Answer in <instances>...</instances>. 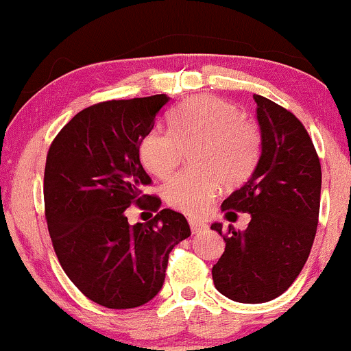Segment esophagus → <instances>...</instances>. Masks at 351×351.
<instances>
[{"instance_id": "1", "label": "esophagus", "mask_w": 351, "mask_h": 351, "mask_svg": "<svg viewBox=\"0 0 351 351\" xmlns=\"http://www.w3.org/2000/svg\"><path fill=\"white\" fill-rule=\"evenodd\" d=\"M188 224H189V228H191L193 232H201L206 229V223H204V221H199V219H188Z\"/></svg>"}]
</instances>
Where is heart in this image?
<instances>
[{
	"label": "heart",
	"mask_w": 351,
	"mask_h": 351,
	"mask_svg": "<svg viewBox=\"0 0 351 351\" xmlns=\"http://www.w3.org/2000/svg\"><path fill=\"white\" fill-rule=\"evenodd\" d=\"M259 123L236 104L196 95L168 115V132L150 130L138 145L140 162L156 178H170L189 152L191 168L165 184V201L176 211L199 216L221 186L251 176L261 155Z\"/></svg>",
	"instance_id": "1"
}]
</instances>
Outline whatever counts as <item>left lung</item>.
<instances>
[{"label":"left lung","mask_w":351,"mask_h":351,"mask_svg":"<svg viewBox=\"0 0 351 351\" xmlns=\"http://www.w3.org/2000/svg\"><path fill=\"white\" fill-rule=\"evenodd\" d=\"M263 152L252 176L221 204L228 219L249 213L245 231L215 223L226 249L213 265L216 289L241 304L284 293L308 259L320 211L322 168L304 123L279 104L254 95Z\"/></svg>","instance_id":"obj_1"}]
</instances>
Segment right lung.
<instances>
[{"label":"right lung","instance_id":"right-lung-1","mask_svg":"<svg viewBox=\"0 0 351 351\" xmlns=\"http://www.w3.org/2000/svg\"><path fill=\"white\" fill-rule=\"evenodd\" d=\"M168 102L165 94L107 100L79 112L52 140L44 170V211L60 267L87 299L125 310L162 289L168 257L191 234L188 221L145 195L152 178L138 145ZM132 204L157 215L128 224Z\"/></svg>","mask_w":351,"mask_h":351}]
</instances>
